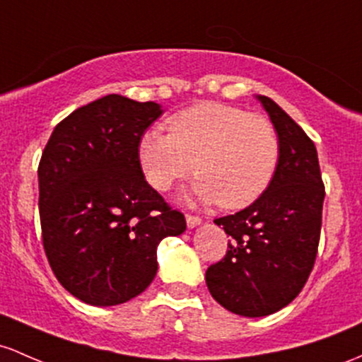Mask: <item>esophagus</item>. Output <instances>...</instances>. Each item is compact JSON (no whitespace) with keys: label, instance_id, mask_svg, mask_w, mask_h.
<instances>
[{"label":"esophagus","instance_id":"esophagus-1","mask_svg":"<svg viewBox=\"0 0 362 362\" xmlns=\"http://www.w3.org/2000/svg\"><path fill=\"white\" fill-rule=\"evenodd\" d=\"M185 220H187L189 228H194V226H197V225L202 223L201 216H196V214H187V216H185Z\"/></svg>","mask_w":362,"mask_h":362}]
</instances>
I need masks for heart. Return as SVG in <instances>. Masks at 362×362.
Instances as JSON below:
<instances>
[{
	"label": "heart",
	"instance_id": "heart-1",
	"mask_svg": "<svg viewBox=\"0 0 362 362\" xmlns=\"http://www.w3.org/2000/svg\"><path fill=\"white\" fill-rule=\"evenodd\" d=\"M168 134L148 130L139 163L154 189L168 190L194 170L192 197L240 209L269 187L280 161V139L268 118L221 103H199L168 118Z\"/></svg>",
	"mask_w": 362,
	"mask_h": 362
}]
</instances>
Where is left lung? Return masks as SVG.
I'll list each match as a JSON object with an SVG mask.
<instances>
[{
    "label": "left lung",
    "mask_w": 362,
    "mask_h": 362,
    "mask_svg": "<svg viewBox=\"0 0 362 362\" xmlns=\"http://www.w3.org/2000/svg\"><path fill=\"white\" fill-rule=\"evenodd\" d=\"M280 139V161L263 196L214 220L230 235L225 257L206 272V285L225 309L268 316L291 304L315 266L325 184L316 146L273 99L257 96Z\"/></svg>",
    "instance_id": "1"
}]
</instances>
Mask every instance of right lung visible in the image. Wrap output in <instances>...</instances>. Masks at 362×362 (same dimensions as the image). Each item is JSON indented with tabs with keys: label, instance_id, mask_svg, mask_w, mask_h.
<instances>
[{
	"label": "right lung",
	"instance_id": "1",
	"mask_svg": "<svg viewBox=\"0 0 362 362\" xmlns=\"http://www.w3.org/2000/svg\"><path fill=\"white\" fill-rule=\"evenodd\" d=\"M161 113L153 101L108 94L59 122L42 151V245L54 276L82 303L117 305L144 292L158 244L187 228L139 163V141Z\"/></svg>",
	"mask_w": 362,
	"mask_h": 362
}]
</instances>
